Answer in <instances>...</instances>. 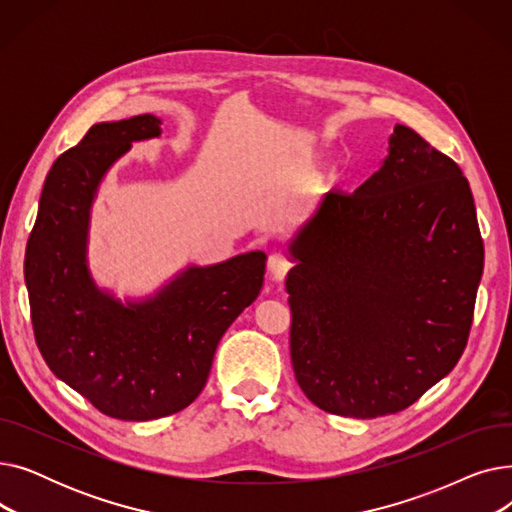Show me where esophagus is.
Here are the masks:
<instances>
[{
    "mask_svg": "<svg viewBox=\"0 0 512 512\" xmlns=\"http://www.w3.org/2000/svg\"><path fill=\"white\" fill-rule=\"evenodd\" d=\"M290 267H292V261L284 253H272L270 259H267V270H270V274L276 282H282L286 278Z\"/></svg>",
    "mask_w": 512,
    "mask_h": 512,
    "instance_id": "34e87169",
    "label": "esophagus"
}]
</instances>
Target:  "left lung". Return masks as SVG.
<instances>
[{
  "instance_id": "left-lung-1",
  "label": "left lung",
  "mask_w": 512,
  "mask_h": 512,
  "mask_svg": "<svg viewBox=\"0 0 512 512\" xmlns=\"http://www.w3.org/2000/svg\"><path fill=\"white\" fill-rule=\"evenodd\" d=\"M290 359L321 411L398 413L459 363L483 272L467 178L396 124L382 168L290 240Z\"/></svg>"
}]
</instances>
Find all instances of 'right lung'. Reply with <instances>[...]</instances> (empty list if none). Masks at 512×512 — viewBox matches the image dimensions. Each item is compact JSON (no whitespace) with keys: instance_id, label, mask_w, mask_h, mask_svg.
<instances>
[{"instance_id":"obj_1","label":"right lung","mask_w":512,"mask_h":512,"mask_svg":"<svg viewBox=\"0 0 512 512\" xmlns=\"http://www.w3.org/2000/svg\"><path fill=\"white\" fill-rule=\"evenodd\" d=\"M161 120L143 114L89 128L45 178L24 255V282L39 351L56 378L103 415L149 421L186 409L209 378L215 348L257 297L265 253L191 265L153 297L118 301L89 270L97 188L134 141L155 139Z\"/></svg>"}]
</instances>
